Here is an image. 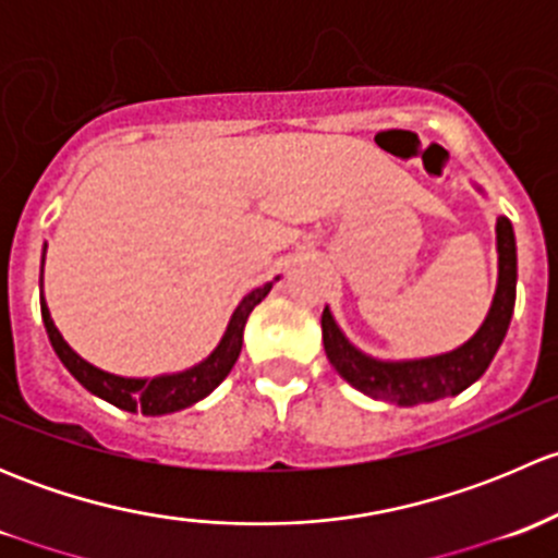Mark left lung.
I'll use <instances>...</instances> for the list:
<instances>
[{"instance_id": "1", "label": "left lung", "mask_w": 558, "mask_h": 558, "mask_svg": "<svg viewBox=\"0 0 558 558\" xmlns=\"http://www.w3.org/2000/svg\"><path fill=\"white\" fill-rule=\"evenodd\" d=\"M497 253H499V280L494 294L492 311L472 340L456 348L451 353L429 359H410V362H380L353 348L331 318L329 307L320 315V331H324V351L331 367L340 373L353 388L373 399L384 402L413 404L437 402L442 397H456L481 378L492 364L494 353L502 345L508 335L510 318L515 305V234L513 223L505 216L497 218Z\"/></svg>"}]
</instances>
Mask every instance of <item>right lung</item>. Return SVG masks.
I'll list each match as a JSON object with an SVG mask.
<instances>
[{
	"mask_svg": "<svg viewBox=\"0 0 558 558\" xmlns=\"http://www.w3.org/2000/svg\"><path fill=\"white\" fill-rule=\"evenodd\" d=\"M269 289H272V283L258 286V289H253L251 294L240 302L232 320H229L227 335H223V340L218 342V348L205 359V362L185 369V373L159 375V378H121V375H110L105 373V369L94 367V364H88L86 359H81L70 345H66V340L59 335L53 318H50L45 300H39V307H43V320L45 329H48L50 345H53L56 356L61 359V364L70 369L72 378H75L77 384L88 388L92 393H97L105 402L116 404V408L121 410H129V413L165 415L205 399L213 388L232 373L234 362H238L240 351H243V329L247 315H251L253 307L269 294Z\"/></svg>",
	"mask_w": 558,
	"mask_h": 558,
	"instance_id": "right-lung-1",
	"label": "right lung"
}]
</instances>
